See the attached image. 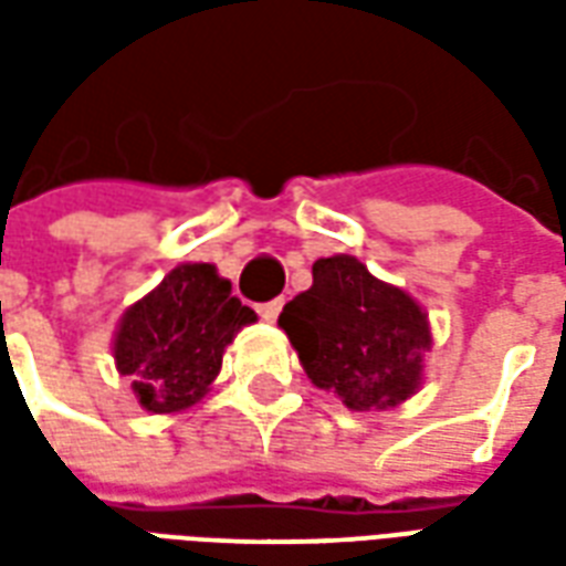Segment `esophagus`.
I'll use <instances>...</instances> for the list:
<instances>
[{"label":"esophagus","instance_id":"obj_1","mask_svg":"<svg viewBox=\"0 0 566 566\" xmlns=\"http://www.w3.org/2000/svg\"><path fill=\"white\" fill-rule=\"evenodd\" d=\"M282 306H284V300H270V303H260V306H258L260 318L275 321V318H279V312H282Z\"/></svg>","mask_w":566,"mask_h":566}]
</instances>
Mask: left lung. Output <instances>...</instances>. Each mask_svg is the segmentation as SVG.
Returning <instances> with one entry per match:
<instances>
[{"label": "left lung", "mask_w": 566, "mask_h": 566, "mask_svg": "<svg viewBox=\"0 0 566 566\" xmlns=\"http://www.w3.org/2000/svg\"><path fill=\"white\" fill-rule=\"evenodd\" d=\"M279 327L312 385L352 412H385L416 397L433 348L416 296L376 279L352 254L315 260L312 287L282 308Z\"/></svg>", "instance_id": "left-lung-1"}]
</instances>
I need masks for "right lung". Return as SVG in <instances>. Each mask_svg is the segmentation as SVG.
<instances>
[{
    "label": "right lung",
    "mask_w": 566,
    "mask_h": 566,
    "mask_svg": "<svg viewBox=\"0 0 566 566\" xmlns=\"http://www.w3.org/2000/svg\"><path fill=\"white\" fill-rule=\"evenodd\" d=\"M254 321L211 263H178L120 315L112 357L145 412L175 416L211 391L227 345Z\"/></svg>",
    "instance_id": "obj_1"
}]
</instances>
